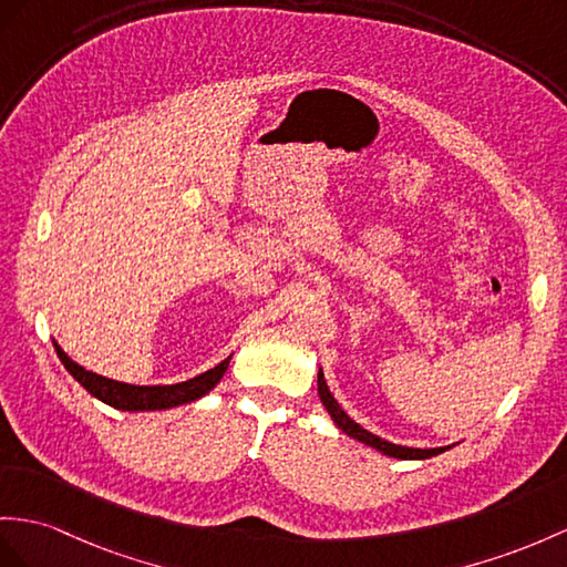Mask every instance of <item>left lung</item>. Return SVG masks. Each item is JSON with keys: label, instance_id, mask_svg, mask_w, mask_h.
<instances>
[{"label": "left lung", "instance_id": "1", "mask_svg": "<svg viewBox=\"0 0 567 567\" xmlns=\"http://www.w3.org/2000/svg\"><path fill=\"white\" fill-rule=\"evenodd\" d=\"M317 392H320V399H322L324 409L329 411V416L334 419V423L341 427L343 433L355 437V440H361V443H365V445H370V447L380 450L382 454H388V457H396V460H427V457H435V454L447 450V447H435V450L402 447V445H392V443H388V440H382V437H378V435L368 433L365 427H361L355 421H351V419L347 416V411H343V409L337 404V399L331 396V392L327 390V382H324L322 372H317Z\"/></svg>", "mask_w": 567, "mask_h": 567}]
</instances>
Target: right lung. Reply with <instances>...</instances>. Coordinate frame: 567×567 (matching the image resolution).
Masks as SVG:
<instances>
[{"label":"right lung","mask_w":567,"mask_h":567,"mask_svg":"<svg viewBox=\"0 0 567 567\" xmlns=\"http://www.w3.org/2000/svg\"><path fill=\"white\" fill-rule=\"evenodd\" d=\"M54 351H58L62 365L69 370V375H72L81 388L91 392L95 399H101V402H105L107 406L122 409V411H161V409H173L179 404L195 402V399L204 396L206 392L216 388L230 363V358H226V361H220L216 368L206 370L202 375L179 384H156V388H146V384H142L140 388V384L117 382L81 368L58 347V343H54Z\"/></svg>","instance_id":"add662e5"}]
</instances>
